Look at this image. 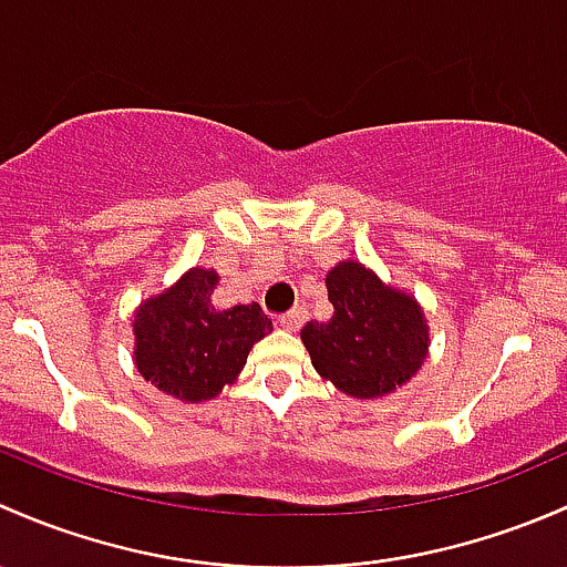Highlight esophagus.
<instances>
[{"instance_id": "esophagus-1", "label": "esophagus", "mask_w": 567, "mask_h": 567, "mask_svg": "<svg viewBox=\"0 0 567 567\" xmlns=\"http://www.w3.org/2000/svg\"><path fill=\"white\" fill-rule=\"evenodd\" d=\"M306 319H308L306 308H291L289 313L278 317V324H281L284 330H300V327L306 324Z\"/></svg>"}]
</instances>
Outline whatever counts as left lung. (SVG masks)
Segmentation results:
<instances>
[{"label": "left lung", "instance_id": "1", "mask_svg": "<svg viewBox=\"0 0 567 567\" xmlns=\"http://www.w3.org/2000/svg\"><path fill=\"white\" fill-rule=\"evenodd\" d=\"M327 297L330 322H308L300 332L313 369L354 399H379L410 382L429 352L417 302L358 261L330 270Z\"/></svg>", "mask_w": 567, "mask_h": 567}]
</instances>
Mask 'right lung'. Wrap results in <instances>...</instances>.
Listing matches in <instances>:
<instances>
[{
  "instance_id": "add662e5",
  "label": "right lung",
  "mask_w": 567,
  "mask_h": 567,
  "mask_svg": "<svg viewBox=\"0 0 567 567\" xmlns=\"http://www.w3.org/2000/svg\"><path fill=\"white\" fill-rule=\"evenodd\" d=\"M213 270H190L133 319L138 373L183 401L213 399L235 382L250 347L272 330L259 302L218 308Z\"/></svg>"
}]
</instances>
